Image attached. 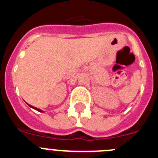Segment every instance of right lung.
<instances>
[{
    "label": "right lung",
    "mask_w": 158,
    "mask_h": 158,
    "mask_svg": "<svg viewBox=\"0 0 158 158\" xmlns=\"http://www.w3.org/2000/svg\"><path fill=\"white\" fill-rule=\"evenodd\" d=\"M29 105V104H28ZM31 107H32V108H34V109H35L36 111H40V112H43V111H42V110H40V109H39V108H37V107H33V106H31V105H29Z\"/></svg>",
    "instance_id": "add662e5"
}]
</instances>
